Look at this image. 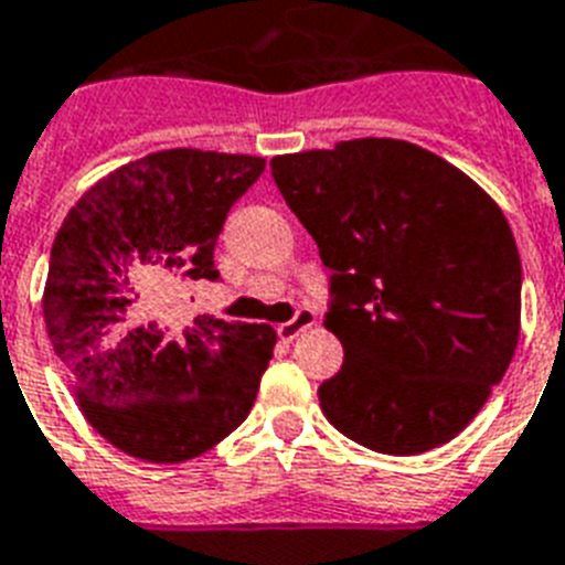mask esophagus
Listing matches in <instances>:
<instances>
[{
  "label": "esophagus",
  "instance_id": "34e87169",
  "mask_svg": "<svg viewBox=\"0 0 565 565\" xmlns=\"http://www.w3.org/2000/svg\"><path fill=\"white\" fill-rule=\"evenodd\" d=\"M315 323H317V311L315 309H297V315H294L288 323L277 326V334L282 340H294L297 334H302L306 329H311Z\"/></svg>",
  "mask_w": 565,
  "mask_h": 565
}]
</instances>
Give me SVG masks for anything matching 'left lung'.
Returning a JSON list of instances; mask_svg holds the SVG:
<instances>
[{"label": "left lung", "instance_id": "left-lung-1", "mask_svg": "<svg viewBox=\"0 0 565 565\" xmlns=\"http://www.w3.org/2000/svg\"><path fill=\"white\" fill-rule=\"evenodd\" d=\"M329 268L343 366L317 395L358 445L416 456L477 416L520 338L523 268L502 210L461 170L393 138L271 161Z\"/></svg>", "mask_w": 565, "mask_h": 565}]
</instances>
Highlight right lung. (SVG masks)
Returning a JSON list of instances; mask_svg holds the SVG:
<instances>
[{"label": "right lung", "mask_w": 565, "mask_h": 565, "mask_svg": "<svg viewBox=\"0 0 565 565\" xmlns=\"http://www.w3.org/2000/svg\"><path fill=\"white\" fill-rule=\"evenodd\" d=\"M265 158L164 149L100 179L51 248L45 329L83 413L147 461L193 459L248 418L274 355L271 326L164 309L190 279L218 282L213 250Z\"/></svg>", "instance_id": "obj_1"}]
</instances>
